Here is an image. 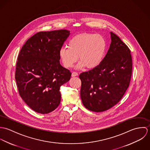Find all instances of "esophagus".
Returning a JSON list of instances; mask_svg holds the SVG:
<instances>
[{
	"instance_id": "34e87169",
	"label": "esophagus",
	"mask_w": 150,
	"mask_h": 150,
	"mask_svg": "<svg viewBox=\"0 0 150 150\" xmlns=\"http://www.w3.org/2000/svg\"><path fill=\"white\" fill-rule=\"evenodd\" d=\"M78 76V73L77 72H75V71L73 72L72 74H71L72 77H76V76Z\"/></svg>"
}]
</instances>
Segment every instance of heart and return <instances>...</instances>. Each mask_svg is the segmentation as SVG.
<instances>
[{
	"label": "heart",
	"mask_w": 150,
	"mask_h": 150,
	"mask_svg": "<svg viewBox=\"0 0 150 150\" xmlns=\"http://www.w3.org/2000/svg\"><path fill=\"white\" fill-rule=\"evenodd\" d=\"M106 50L105 39L100 35L85 33L71 38L67 47L59 51V57L66 68H70L77 61L76 69H94L102 62Z\"/></svg>",
	"instance_id": "1"
}]
</instances>
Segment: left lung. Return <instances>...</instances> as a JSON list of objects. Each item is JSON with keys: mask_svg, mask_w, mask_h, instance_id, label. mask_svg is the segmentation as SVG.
<instances>
[{"mask_svg": "<svg viewBox=\"0 0 150 150\" xmlns=\"http://www.w3.org/2000/svg\"><path fill=\"white\" fill-rule=\"evenodd\" d=\"M111 44L101 64L81 73L80 96L83 105L95 112H102L115 106L128 88L132 61L128 46L110 32Z\"/></svg>", "mask_w": 150, "mask_h": 150, "instance_id": "obj_1", "label": "left lung"}]
</instances>
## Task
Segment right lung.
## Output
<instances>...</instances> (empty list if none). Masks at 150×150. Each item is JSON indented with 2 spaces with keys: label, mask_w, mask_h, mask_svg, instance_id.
I'll return each mask as SVG.
<instances>
[{
  "label": "right lung",
  "mask_w": 150,
  "mask_h": 150,
  "mask_svg": "<svg viewBox=\"0 0 150 150\" xmlns=\"http://www.w3.org/2000/svg\"><path fill=\"white\" fill-rule=\"evenodd\" d=\"M70 34L65 29L38 32L20 52L15 76L19 93L37 112L48 114L60 104V87L71 73L60 64L59 51Z\"/></svg>",
  "instance_id": "add662e5"
}]
</instances>
